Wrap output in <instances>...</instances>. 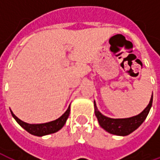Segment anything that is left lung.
<instances>
[{"instance_id": "left-lung-1", "label": "left lung", "mask_w": 160, "mask_h": 160, "mask_svg": "<svg viewBox=\"0 0 160 160\" xmlns=\"http://www.w3.org/2000/svg\"><path fill=\"white\" fill-rule=\"evenodd\" d=\"M152 95L151 100L149 102L148 105L141 114L133 118H122V119H113V118H109L102 115L98 111L95 102H94V108H95V115L98 118V123L104 130L109 132L110 134L125 136V135L131 134L133 131L137 129L138 128L141 126L148 117L152 107Z\"/></svg>"}]
</instances>
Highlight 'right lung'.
I'll use <instances>...</instances> for the list:
<instances>
[{"mask_svg":"<svg viewBox=\"0 0 160 160\" xmlns=\"http://www.w3.org/2000/svg\"><path fill=\"white\" fill-rule=\"evenodd\" d=\"M12 113V116L13 118L15 119L16 122L21 126V127L26 129L28 133L33 134V135H37V136H42V135H46V134H53L56 133L58 130H60L64 126V124L66 122L67 119L68 118L70 113V105L69 107L68 108L67 111L64 114L60 117L58 119H56L52 122H46V123H41V124H29L26 123L23 121L19 120V118L16 117L15 115Z\"/></svg>","mask_w":160,"mask_h":160,"instance_id":"right-lung-1","label":"right lung"}]
</instances>
